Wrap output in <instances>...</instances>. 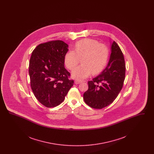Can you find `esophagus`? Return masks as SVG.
<instances>
[{
    "label": "esophagus",
    "mask_w": 154,
    "mask_h": 154,
    "mask_svg": "<svg viewBox=\"0 0 154 154\" xmlns=\"http://www.w3.org/2000/svg\"><path fill=\"white\" fill-rule=\"evenodd\" d=\"M74 82H75V84H79L82 82V81L80 80H75L74 81Z\"/></svg>",
    "instance_id": "obj_1"
}]
</instances>
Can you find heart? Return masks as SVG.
<instances>
[{"mask_svg": "<svg viewBox=\"0 0 154 154\" xmlns=\"http://www.w3.org/2000/svg\"><path fill=\"white\" fill-rule=\"evenodd\" d=\"M109 55L108 47L95 39L86 38L77 42L74 45V51L69 50L64 57L67 69L72 70L77 66L80 59L82 65L72 71V76L77 79H83L91 73H100L106 65Z\"/></svg>", "mask_w": 154, "mask_h": 154, "instance_id": "heart-1", "label": "heart"}]
</instances>
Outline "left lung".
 <instances>
[{
	"label": "left lung",
	"instance_id": "8db88e82",
	"mask_svg": "<svg viewBox=\"0 0 154 154\" xmlns=\"http://www.w3.org/2000/svg\"><path fill=\"white\" fill-rule=\"evenodd\" d=\"M125 70L124 54L114 42L107 66L102 73L88 82V90L83 95L85 103L92 108L102 109L113 102L123 87Z\"/></svg>",
	"mask_w": 154,
	"mask_h": 154
}]
</instances>
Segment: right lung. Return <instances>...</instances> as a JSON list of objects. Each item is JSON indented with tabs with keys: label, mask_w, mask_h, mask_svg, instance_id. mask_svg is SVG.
I'll use <instances>...</instances> for the list:
<instances>
[{
	"label": "right lung",
	"mask_w": 154,
	"mask_h": 154,
	"mask_svg": "<svg viewBox=\"0 0 154 154\" xmlns=\"http://www.w3.org/2000/svg\"><path fill=\"white\" fill-rule=\"evenodd\" d=\"M68 45L51 40L38 45L33 51L29 65L30 87L38 101L51 108L62 102L73 85L70 73L64 66Z\"/></svg>",
	"instance_id": "obj_1"
}]
</instances>
